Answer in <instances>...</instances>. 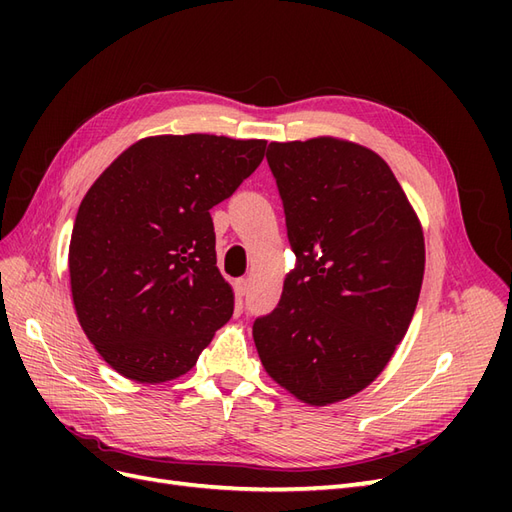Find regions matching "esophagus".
<instances>
[{
  "label": "esophagus",
  "instance_id": "34e87169",
  "mask_svg": "<svg viewBox=\"0 0 512 512\" xmlns=\"http://www.w3.org/2000/svg\"><path fill=\"white\" fill-rule=\"evenodd\" d=\"M247 288H250V280H247V277H239V280H235V292H237V297H245Z\"/></svg>",
  "mask_w": 512,
  "mask_h": 512
}]
</instances>
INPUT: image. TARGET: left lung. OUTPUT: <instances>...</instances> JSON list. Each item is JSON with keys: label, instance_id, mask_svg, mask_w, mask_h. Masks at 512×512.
<instances>
[{"label": "left lung", "instance_id": "8db88e82", "mask_svg": "<svg viewBox=\"0 0 512 512\" xmlns=\"http://www.w3.org/2000/svg\"><path fill=\"white\" fill-rule=\"evenodd\" d=\"M297 269L254 322L267 374L307 406L374 382L404 339L425 273L423 226L376 151L335 136L271 143Z\"/></svg>", "mask_w": 512, "mask_h": 512}]
</instances>
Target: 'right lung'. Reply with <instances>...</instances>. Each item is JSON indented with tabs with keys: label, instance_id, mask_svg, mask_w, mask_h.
I'll use <instances>...</instances> for the list:
<instances>
[{
	"label": "right lung",
	"instance_id": "1",
	"mask_svg": "<svg viewBox=\"0 0 512 512\" xmlns=\"http://www.w3.org/2000/svg\"><path fill=\"white\" fill-rule=\"evenodd\" d=\"M267 141L160 134L130 145L76 213L68 269L81 327L102 359L141 384L196 365L235 309L209 209L265 158Z\"/></svg>",
	"mask_w": 512,
	"mask_h": 512
}]
</instances>
